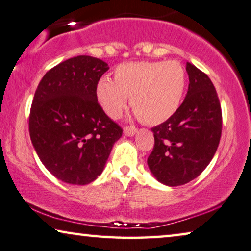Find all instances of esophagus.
I'll use <instances>...</instances> for the list:
<instances>
[{"mask_svg": "<svg viewBox=\"0 0 251 251\" xmlns=\"http://www.w3.org/2000/svg\"><path fill=\"white\" fill-rule=\"evenodd\" d=\"M138 131V129L136 126H125V129H123V132H125L126 136H133L134 133Z\"/></svg>", "mask_w": 251, "mask_h": 251, "instance_id": "esophagus-1", "label": "esophagus"}]
</instances>
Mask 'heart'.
<instances>
[{
	"label": "heart",
	"mask_w": 251,
	"mask_h": 251,
	"mask_svg": "<svg viewBox=\"0 0 251 251\" xmlns=\"http://www.w3.org/2000/svg\"><path fill=\"white\" fill-rule=\"evenodd\" d=\"M187 85L184 68L176 61H141L118 65L113 81L101 78L96 100L111 119L119 118L130 106L145 125L155 126L176 113Z\"/></svg>",
	"instance_id": "obj_1"
}]
</instances>
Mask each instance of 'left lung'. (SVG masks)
<instances>
[{"mask_svg":"<svg viewBox=\"0 0 251 251\" xmlns=\"http://www.w3.org/2000/svg\"><path fill=\"white\" fill-rule=\"evenodd\" d=\"M186 99L165 122L151 128L154 148L150 170L166 186H182L212 161L222 134V110L216 89L205 72L187 62Z\"/></svg>","mask_w":251,"mask_h":251,"instance_id":"1","label":"left lung"}]
</instances>
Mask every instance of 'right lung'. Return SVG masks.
I'll return each instance as SVG.
<instances>
[{
  "mask_svg": "<svg viewBox=\"0 0 251 251\" xmlns=\"http://www.w3.org/2000/svg\"><path fill=\"white\" fill-rule=\"evenodd\" d=\"M108 69L97 57H71L47 71L35 92L31 143L45 168L65 183L93 182L122 136L96 100V86Z\"/></svg>",
  "mask_w": 251,
  "mask_h": 251,
  "instance_id": "obj_1",
  "label": "right lung"
}]
</instances>
